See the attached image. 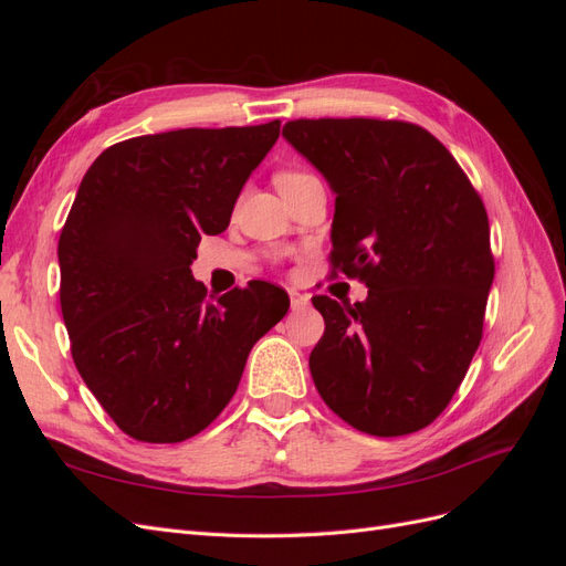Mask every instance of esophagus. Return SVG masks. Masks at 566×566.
<instances>
[{
	"mask_svg": "<svg viewBox=\"0 0 566 566\" xmlns=\"http://www.w3.org/2000/svg\"><path fill=\"white\" fill-rule=\"evenodd\" d=\"M290 295V304H293V310H304L306 304H310V295H302L297 290H287Z\"/></svg>",
	"mask_w": 566,
	"mask_h": 566,
	"instance_id": "1",
	"label": "esophagus"
}]
</instances>
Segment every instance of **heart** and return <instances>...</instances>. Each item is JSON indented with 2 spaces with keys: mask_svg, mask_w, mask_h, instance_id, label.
<instances>
[{
  "mask_svg": "<svg viewBox=\"0 0 566 566\" xmlns=\"http://www.w3.org/2000/svg\"><path fill=\"white\" fill-rule=\"evenodd\" d=\"M302 177H306V172H300V169H287V172H279L276 175V186L281 188V186L293 184V181H297Z\"/></svg>",
  "mask_w": 566,
  "mask_h": 566,
  "instance_id": "b5f03b06",
  "label": "heart"
}]
</instances>
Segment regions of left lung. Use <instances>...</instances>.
<instances>
[{
  "label": "left lung",
  "instance_id": "8db88e82",
  "mask_svg": "<svg viewBox=\"0 0 566 566\" xmlns=\"http://www.w3.org/2000/svg\"><path fill=\"white\" fill-rule=\"evenodd\" d=\"M285 142L335 193L331 262L368 297L312 302L321 399L373 437H401L449 406L484 328L493 283L482 198L443 144L410 123L293 119Z\"/></svg>",
  "mask_w": 566,
  "mask_h": 566
}]
</instances>
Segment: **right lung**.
<instances>
[{
	"instance_id": "obj_1",
	"label": "right lung",
	"mask_w": 566,
	"mask_h": 566,
	"mask_svg": "<svg viewBox=\"0 0 566 566\" xmlns=\"http://www.w3.org/2000/svg\"><path fill=\"white\" fill-rule=\"evenodd\" d=\"M279 132L273 119L136 136L101 153L77 188L59 238L61 312L82 380L132 439L202 432L287 314V293L266 281L212 302L191 273L200 235L227 231Z\"/></svg>"
}]
</instances>
